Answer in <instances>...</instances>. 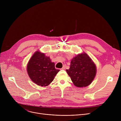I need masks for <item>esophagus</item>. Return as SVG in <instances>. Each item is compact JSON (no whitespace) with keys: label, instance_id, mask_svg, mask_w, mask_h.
I'll list each match as a JSON object with an SVG mask.
<instances>
[{"label":"esophagus","instance_id":"1","mask_svg":"<svg viewBox=\"0 0 121 121\" xmlns=\"http://www.w3.org/2000/svg\"><path fill=\"white\" fill-rule=\"evenodd\" d=\"M66 65H64V66H63V67H62V68L61 69H66Z\"/></svg>","mask_w":121,"mask_h":121}]
</instances>
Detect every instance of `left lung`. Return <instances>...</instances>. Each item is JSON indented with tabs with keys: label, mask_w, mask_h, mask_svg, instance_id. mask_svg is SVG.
<instances>
[{
	"label": "left lung",
	"mask_w": 121,
	"mask_h": 121,
	"mask_svg": "<svg viewBox=\"0 0 121 121\" xmlns=\"http://www.w3.org/2000/svg\"><path fill=\"white\" fill-rule=\"evenodd\" d=\"M66 71L75 86L83 87L92 83L96 74V67L89 56L83 53L74 57Z\"/></svg>",
	"instance_id": "left-lung-1"
}]
</instances>
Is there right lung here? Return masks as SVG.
<instances>
[{"instance_id": "obj_1", "label": "right lung", "mask_w": 121, "mask_h": 121, "mask_svg": "<svg viewBox=\"0 0 121 121\" xmlns=\"http://www.w3.org/2000/svg\"><path fill=\"white\" fill-rule=\"evenodd\" d=\"M29 77L35 83L47 86L52 82L59 71L55 68L49 57L39 52H36L30 59L27 66Z\"/></svg>"}]
</instances>
